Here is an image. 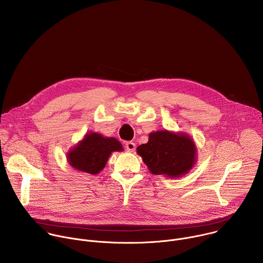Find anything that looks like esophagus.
<instances>
[{"mask_svg": "<svg viewBox=\"0 0 263 263\" xmlns=\"http://www.w3.org/2000/svg\"><path fill=\"white\" fill-rule=\"evenodd\" d=\"M135 148H136V144L134 142H132V141H127L126 142V149H127V151L133 152Z\"/></svg>", "mask_w": 263, "mask_h": 263, "instance_id": "1", "label": "esophagus"}]
</instances>
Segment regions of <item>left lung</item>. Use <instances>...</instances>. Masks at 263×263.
<instances>
[{
  "label": "left lung",
  "instance_id": "left-lung-1",
  "mask_svg": "<svg viewBox=\"0 0 263 263\" xmlns=\"http://www.w3.org/2000/svg\"><path fill=\"white\" fill-rule=\"evenodd\" d=\"M137 153L154 175L180 177L196 160V145L191 137L168 131L149 134L148 141L137 147Z\"/></svg>",
  "mask_w": 263,
  "mask_h": 263
}]
</instances>
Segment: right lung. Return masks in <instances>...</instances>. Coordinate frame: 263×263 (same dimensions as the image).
Segmentation results:
<instances>
[{
  "label": "right lung",
  "mask_w": 263,
  "mask_h": 263,
  "mask_svg": "<svg viewBox=\"0 0 263 263\" xmlns=\"http://www.w3.org/2000/svg\"><path fill=\"white\" fill-rule=\"evenodd\" d=\"M115 151H123V146L118 139L90 133L71 149L67 157L73 168L96 175L105 167L108 157Z\"/></svg>",
  "instance_id": "right-lung-1"
}]
</instances>
